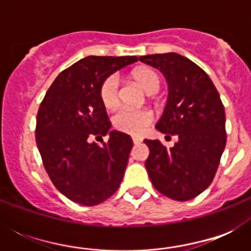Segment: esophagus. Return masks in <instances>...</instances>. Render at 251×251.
<instances>
[{
    "instance_id": "obj_1",
    "label": "esophagus",
    "mask_w": 251,
    "mask_h": 251,
    "mask_svg": "<svg viewBox=\"0 0 251 251\" xmlns=\"http://www.w3.org/2000/svg\"><path fill=\"white\" fill-rule=\"evenodd\" d=\"M133 143L134 145H139V143H142V138L141 137H133Z\"/></svg>"
}]
</instances>
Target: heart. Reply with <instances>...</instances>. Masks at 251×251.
Wrapping results in <instances>:
<instances>
[{"mask_svg": "<svg viewBox=\"0 0 251 251\" xmlns=\"http://www.w3.org/2000/svg\"><path fill=\"white\" fill-rule=\"evenodd\" d=\"M134 82L139 84L146 94H156L160 88V78L155 70L150 68H139L131 73ZM100 99L106 109H114L120 102L118 98V80L116 76H109L100 87ZM152 121V113L147 109H130L124 108L114 114V127L124 133L139 135Z\"/></svg>", "mask_w": 251, "mask_h": 251, "instance_id": "obj_1", "label": "heart"}]
</instances>
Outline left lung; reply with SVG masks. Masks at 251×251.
Instances as JSON below:
<instances>
[{
    "label": "left lung",
    "instance_id": "obj_1",
    "mask_svg": "<svg viewBox=\"0 0 251 251\" xmlns=\"http://www.w3.org/2000/svg\"><path fill=\"white\" fill-rule=\"evenodd\" d=\"M139 60L159 69L168 83L167 104L155 127L178 138L171 149L159 139H145L150 149L145 163L150 179L168 198L190 201L210 186L226 149L220 95L210 76L178 53L149 54Z\"/></svg>",
    "mask_w": 251,
    "mask_h": 251
}]
</instances>
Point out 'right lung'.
I'll use <instances>...</instances> for the list:
<instances>
[{
    "label": "right lung",
    "instance_id": "obj_1",
    "mask_svg": "<svg viewBox=\"0 0 251 251\" xmlns=\"http://www.w3.org/2000/svg\"><path fill=\"white\" fill-rule=\"evenodd\" d=\"M137 61L135 56L86 57L61 73L41 101L36 145L45 171L58 191L78 204L104 202L121 183L133 141L110 130L100 87L113 73ZM106 133V144L90 142Z\"/></svg>",
    "mask_w": 251,
    "mask_h": 251
}]
</instances>
